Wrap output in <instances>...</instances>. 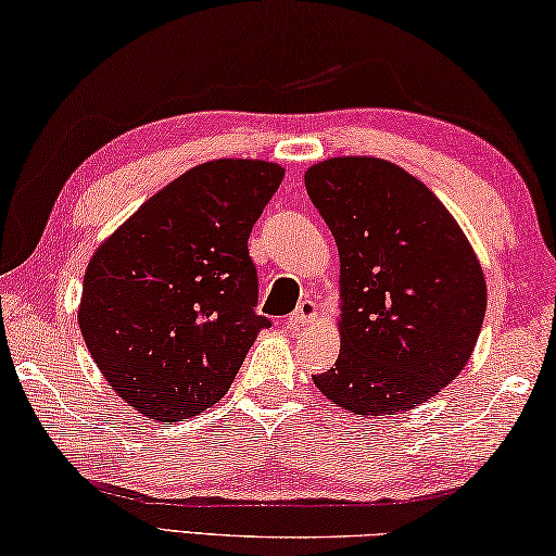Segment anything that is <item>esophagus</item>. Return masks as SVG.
<instances>
[{"mask_svg": "<svg viewBox=\"0 0 556 556\" xmlns=\"http://www.w3.org/2000/svg\"><path fill=\"white\" fill-rule=\"evenodd\" d=\"M317 320V303L313 300H303V303L298 305V311L288 317V325L293 327V330H300V327H305L307 323H315Z\"/></svg>", "mask_w": 556, "mask_h": 556, "instance_id": "obj_1", "label": "esophagus"}]
</instances>
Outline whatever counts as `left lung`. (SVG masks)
I'll return each instance as SVG.
<instances>
[{"label": "left lung", "mask_w": 556, "mask_h": 556, "mask_svg": "<svg viewBox=\"0 0 556 556\" xmlns=\"http://www.w3.org/2000/svg\"><path fill=\"white\" fill-rule=\"evenodd\" d=\"M305 189L340 251V357L313 377L364 418L451 384L483 327L488 288L466 233L424 181L379 157H332Z\"/></svg>", "instance_id": "1"}]
</instances>
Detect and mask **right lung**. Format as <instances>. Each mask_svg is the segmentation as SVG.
Masks as SVG:
<instances>
[{"label": "right lung", "instance_id": "add662e5", "mask_svg": "<svg viewBox=\"0 0 556 556\" xmlns=\"http://www.w3.org/2000/svg\"><path fill=\"white\" fill-rule=\"evenodd\" d=\"M263 160H212L152 194L98 245L78 327L135 412L179 421L214 406L270 320L253 313L249 236L283 181Z\"/></svg>", "mask_w": 556, "mask_h": 556}]
</instances>
